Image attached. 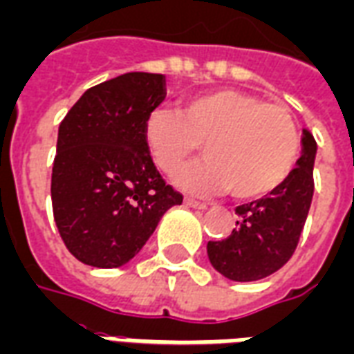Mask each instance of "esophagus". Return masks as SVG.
<instances>
[{
    "label": "esophagus",
    "mask_w": 354,
    "mask_h": 354,
    "mask_svg": "<svg viewBox=\"0 0 354 354\" xmlns=\"http://www.w3.org/2000/svg\"><path fill=\"white\" fill-rule=\"evenodd\" d=\"M185 205L192 207V209H199V211H205L207 209V203H203V201H196V199L192 198H185Z\"/></svg>",
    "instance_id": "obj_1"
}]
</instances>
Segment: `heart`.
<instances>
[{"label": "heart", "mask_w": 354, "mask_h": 354, "mask_svg": "<svg viewBox=\"0 0 354 354\" xmlns=\"http://www.w3.org/2000/svg\"><path fill=\"white\" fill-rule=\"evenodd\" d=\"M143 140L164 174L180 167L175 185L190 194L224 190L237 199L267 196L288 179L299 156V132L286 108L252 93L216 89L183 100L180 111L155 108L143 121Z\"/></svg>", "instance_id": "heart-1"}]
</instances>
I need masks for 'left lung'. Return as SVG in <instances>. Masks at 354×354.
<instances>
[{"mask_svg":"<svg viewBox=\"0 0 354 354\" xmlns=\"http://www.w3.org/2000/svg\"><path fill=\"white\" fill-rule=\"evenodd\" d=\"M317 143L302 130L297 167L280 187L235 209L237 227L224 241H209V261L233 281L267 278L293 256L313 198V162Z\"/></svg>","mask_w":354,"mask_h":354,"instance_id":"obj_1","label":"left lung"}]
</instances>
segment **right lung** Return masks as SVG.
I'll return each mask as SVG.
<instances>
[{
    "label": "right lung",
    "mask_w": 354,
    "mask_h": 354,
    "mask_svg": "<svg viewBox=\"0 0 354 354\" xmlns=\"http://www.w3.org/2000/svg\"><path fill=\"white\" fill-rule=\"evenodd\" d=\"M166 98V76L127 73L87 89L57 132L52 207L63 243L89 267L129 263L164 212L183 203L143 140V121Z\"/></svg>",
    "instance_id": "obj_1"
}]
</instances>
